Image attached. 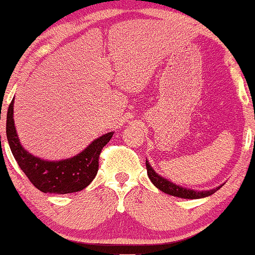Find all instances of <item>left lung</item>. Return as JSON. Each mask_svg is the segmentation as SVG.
I'll return each mask as SVG.
<instances>
[{"label": "left lung", "mask_w": 255, "mask_h": 255, "mask_svg": "<svg viewBox=\"0 0 255 255\" xmlns=\"http://www.w3.org/2000/svg\"><path fill=\"white\" fill-rule=\"evenodd\" d=\"M146 169H147V175L148 178L151 180V182L157 187L158 189H160L162 192L166 193V194H170L172 197L177 198H183V199H200L209 197V195L213 194L215 192H217L222 186L217 187L215 189H210V191H193V189H187L183 188V187L177 186V184L172 183L171 181L166 180V178L162 177L160 175H158L156 171L152 169L150 163L146 160Z\"/></svg>", "instance_id": "left-lung-1"}]
</instances>
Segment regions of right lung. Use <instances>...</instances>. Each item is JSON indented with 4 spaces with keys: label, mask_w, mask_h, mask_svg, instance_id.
<instances>
[{
    "label": "right lung",
    "mask_w": 255,
    "mask_h": 255,
    "mask_svg": "<svg viewBox=\"0 0 255 255\" xmlns=\"http://www.w3.org/2000/svg\"><path fill=\"white\" fill-rule=\"evenodd\" d=\"M13 111L14 99L9 104L7 113L5 133L8 144L20 169L36 188L43 193L67 194L81 191L92 182L98 171V160L102 148L110 141L114 131L93 140L77 156L50 162L32 156L30 152L22 147L14 126Z\"/></svg>",
    "instance_id": "obj_1"
}]
</instances>
